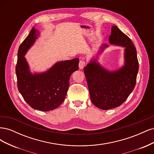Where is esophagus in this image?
<instances>
[{
	"label": "esophagus",
	"mask_w": 154,
	"mask_h": 154,
	"mask_svg": "<svg viewBox=\"0 0 154 154\" xmlns=\"http://www.w3.org/2000/svg\"><path fill=\"white\" fill-rule=\"evenodd\" d=\"M85 65H86V62L85 60H80V62H79V68H80V69H82L85 66Z\"/></svg>",
	"instance_id": "34e87169"
}]
</instances>
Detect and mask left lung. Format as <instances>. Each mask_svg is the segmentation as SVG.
Masks as SVG:
<instances>
[{
	"label": "left lung",
	"instance_id": "1",
	"mask_svg": "<svg viewBox=\"0 0 154 154\" xmlns=\"http://www.w3.org/2000/svg\"><path fill=\"white\" fill-rule=\"evenodd\" d=\"M111 30L110 43L125 48V66L109 72L93 60L83 69L92 103L102 110L116 108L124 103L136 85L139 70L136 49L132 40L116 26ZM106 46L104 44L101 51Z\"/></svg>",
	"mask_w": 154,
	"mask_h": 154
}]
</instances>
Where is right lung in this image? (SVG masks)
<instances>
[{"instance_id": "right-lung-1", "label": "right lung", "mask_w": 154, "mask_h": 154, "mask_svg": "<svg viewBox=\"0 0 154 154\" xmlns=\"http://www.w3.org/2000/svg\"><path fill=\"white\" fill-rule=\"evenodd\" d=\"M38 32L32 27L19 46L16 65L17 87L23 98L32 109L41 111L55 109L65 100L69 78L78 70L79 59L57 62L48 71L32 74L24 55L37 38Z\"/></svg>"}]
</instances>
